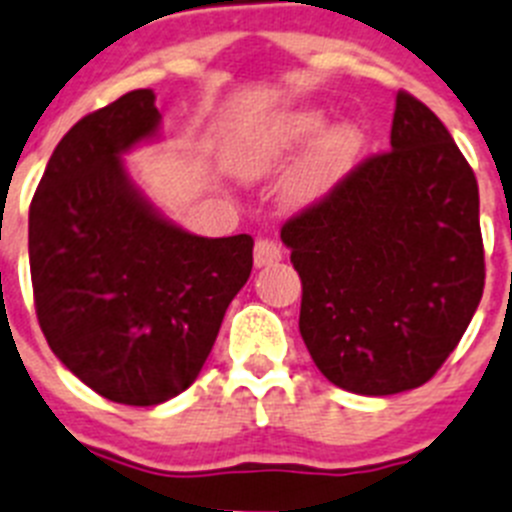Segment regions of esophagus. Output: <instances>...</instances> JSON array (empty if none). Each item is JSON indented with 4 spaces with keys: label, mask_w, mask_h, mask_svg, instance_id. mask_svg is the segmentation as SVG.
<instances>
[{
    "label": "esophagus",
    "mask_w": 512,
    "mask_h": 512,
    "mask_svg": "<svg viewBox=\"0 0 512 512\" xmlns=\"http://www.w3.org/2000/svg\"><path fill=\"white\" fill-rule=\"evenodd\" d=\"M253 261H256V266H272L277 264V261H282V248H279L277 240L272 238H261L256 240V248H253Z\"/></svg>",
    "instance_id": "34e87169"
}]
</instances>
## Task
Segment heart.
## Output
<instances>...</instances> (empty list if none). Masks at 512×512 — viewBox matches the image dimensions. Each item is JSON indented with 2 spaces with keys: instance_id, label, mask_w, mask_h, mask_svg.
<instances>
[{
  "instance_id": "1",
  "label": "heart",
  "mask_w": 512,
  "mask_h": 512,
  "mask_svg": "<svg viewBox=\"0 0 512 512\" xmlns=\"http://www.w3.org/2000/svg\"><path fill=\"white\" fill-rule=\"evenodd\" d=\"M323 124H326V113L321 108H292L277 113L246 131L230 150L227 163L240 178L266 176L285 163L287 157L295 155L303 144H308L323 129ZM360 147L362 134L355 124H334L322 131L287 176V202L305 207L323 199L347 176L355 157L360 155Z\"/></svg>"
}]
</instances>
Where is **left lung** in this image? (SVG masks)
<instances>
[{
	"label": "left lung",
	"instance_id": "left-lung-1",
	"mask_svg": "<svg viewBox=\"0 0 512 512\" xmlns=\"http://www.w3.org/2000/svg\"><path fill=\"white\" fill-rule=\"evenodd\" d=\"M303 282L300 334L334 386L391 396L427 383L484 290L479 186L443 121L399 90L391 150L282 225Z\"/></svg>",
	"mask_w": 512,
	"mask_h": 512
}]
</instances>
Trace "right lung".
Wrapping results in <instances>:
<instances>
[{
    "label": "right lung",
    "mask_w": 512,
    "mask_h": 512,
    "mask_svg": "<svg viewBox=\"0 0 512 512\" xmlns=\"http://www.w3.org/2000/svg\"><path fill=\"white\" fill-rule=\"evenodd\" d=\"M160 137L152 90L87 113L30 202L33 298L48 347L108 401L155 406L202 373L253 238H202L157 212L124 155Z\"/></svg>",
    "instance_id": "right-lung-1"
}]
</instances>
